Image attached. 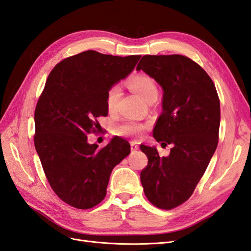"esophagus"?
<instances>
[{
	"label": "esophagus",
	"instance_id": "34e87169",
	"mask_svg": "<svg viewBox=\"0 0 251 251\" xmlns=\"http://www.w3.org/2000/svg\"><path fill=\"white\" fill-rule=\"evenodd\" d=\"M130 149H131V151H138L139 146H138V144L136 142H131L130 143Z\"/></svg>",
	"mask_w": 251,
	"mask_h": 251
}]
</instances>
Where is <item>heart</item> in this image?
<instances>
[{
  "label": "heart",
  "instance_id": "heart-1",
  "mask_svg": "<svg viewBox=\"0 0 251 251\" xmlns=\"http://www.w3.org/2000/svg\"><path fill=\"white\" fill-rule=\"evenodd\" d=\"M128 86L132 90V91L139 94L145 101L155 100L158 96V86L157 82L152 77L145 75V74H139L131 77L128 80ZM122 90L120 85L114 83V85L108 88L106 92V106L108 111L113 112L117 110V107L119 104V100L121 99ZM146 129V125L143 123H140L137 121H125L123 123L118 124L114 128V131L119 136L123 137H139Z\"/></svg>",
  "mask_w": 251,
  "mask_h": 251
}]
</instances>
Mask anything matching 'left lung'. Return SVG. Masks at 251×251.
Wrapping results in <instances>:
<instances>
[{"instance_id":"left-lung-1","label":"left lung","mask_w":251,"mask_h":251,"mask_svg":"<svg viewBox=\"0 0 251 251\" xmlns=\"http://www.w3.org/2000/svg\"><path fill=\"white\" fill-rule=\"evenodd\" d=\"M143 70L163 89V111L152 136L173 147L160 157L155 146L141 145L149 158L141 182L150 202L174 209L191 197L217 147L221 106L214 82L198 63L182 55H145Z\"/></svg>"}]
</instances>
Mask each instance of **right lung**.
Returning a JSON list of instances; mask_svg holds the SVG:
<instances>
[{"label": "right lung", "instance_id": "obj_1", "mask_svg": "<svg viewBox=\"0 0 251 251\" xmlns=\"http://www.w3.org/2000/svg\"><path fill=\"white\" fill-rule=\"evenodd\" d=\"M140 55L126 57L86 50L61 60L50 71L35 110L34 143L55 194L76 209H90L106 196L117 164L130 145L113 138L102 149L88 143L106 117L108 88L136 67Z\"/></svg>", "mask_w": 251, "mask_h": 251}]
</instances>
